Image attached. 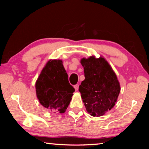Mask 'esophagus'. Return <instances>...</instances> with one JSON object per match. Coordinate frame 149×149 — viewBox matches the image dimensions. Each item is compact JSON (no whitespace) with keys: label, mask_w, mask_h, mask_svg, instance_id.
I'll return each mask as SVG.
<instances>
[{"label":"esophagus","mask_w":149,"mask_h":149,"mask_svg":"<svg viewBox=\"0 0 149 149\" xmlns=\"http://www.w3.org/2000/svg\"><path fill=\"white\" fill-rule=\"evenodd\" d=\"M74 87L75 88V90L76 91H77L78 90V89H79V85H78V84L75 85L74 86Z\"/></svg>","instance_id":"1"}]
</instances>
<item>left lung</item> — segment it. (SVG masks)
I'll list each match as a JSON object with an SVG mask.
<instances>
[{
	"mask_svg": "<svg viewBox=\"0 0 149 149\" xmlns=\"http://www.w3.org/2000/svg\"><path fill=\"white\" fill-rule=\"evenodd\" d=\"M85 79L79 85L83 102L93 116H101L114 107L120 92L116 75L104 58L81 60Z\"/></svg>",
	"mask_w": 149,
	"mask_h": 149,
	"instance_id": "8db88e82",
	"label": "left lung"
}]
</instances>
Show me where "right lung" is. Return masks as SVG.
Instances as JSON below:
<instances>
[{"label":"right lung","instance_id":"add662e5","mask_svg":"<svg viewBox=\"0 0 149 149\" xmlns=\"http://www.w3.org/2000/svg\"><path fill=\"white\" fill-rule=\"evenodd\" d=\"M35 88L41 104L54 113L65 112L75 91L60 60H50L47 63Z\"/></svg>","mask_w":149,"mask_h":149}]
</instances>
